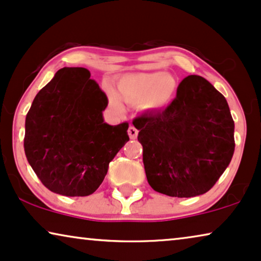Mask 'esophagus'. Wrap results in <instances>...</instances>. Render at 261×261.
I'll return each instance as SVG.
<instances>
[{"mask_svg":"<svg viewBox=\"0 0 261 261\" xmlns=\"http://www.w3.org/2000/svg\"><path fill=\"white\" fill-rule=\"evenodd\" d=\"M138 129L135 128L134 126H130L129 128H128V135H129V138L132 139V140H134V139L138 138Z\"/></svg>","mask_w":261,"mask_h":261,"instance_id":"1","label":"esophagus"}]
</instances>
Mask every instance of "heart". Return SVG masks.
<instances>
[{"label": "heart", "mask_w": 261, "mask_h": 261, "mask_svg": "<svg viewBox=\"0 0 261 261\" xmlns=\"http://www.w3.org/2000/svg\"><path fill=\"white\" fill-rule=\"evenodd\" d=\"M176 77L163 71L126 73L117 81L119 97L128 105H141L147 112H160L169 107L176 97ZM119 108V103L114 99Z\"/></svg>", "instance_id": "obj_1"}]
</instances>
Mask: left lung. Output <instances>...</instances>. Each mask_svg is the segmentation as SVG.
Returning a JSON list of instances; mask_svg holds the SVG:
<instances>
[{
    "label": "left lung",
    "mask_w": 261,
    "mask_h": 261,
    "mask_svg": "<svg viewBox=\"0 0 261 261\" xmlns=\"http://www.w3.org/2000/svg\"><path fill=\"white\" fill-rule=\"evenodd\" d=\"M153 190L195 197L214 187L234 154V121L223 95L201 76L181 81L163 112L133 121Z\"/></svg>",
    "instance_id": "1"
}]
</instances>
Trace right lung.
Instances as JSON below:
<instances>
[{
	"mask_svg": "<svg viewBox=\"0 0 261 261\" xmlns=\"http://www.w3.org/2000/svg\"><path fill=\"white\" fill-rule=\"evenodd\" d=\"M108 99L84 67H63L38 92L24 123L27 160L48 190L83 197L102 184L129 140L128 123L110 126Z\"/></svg>",
	"mask_w": 261,
	"mask_h": 261,
	"instance_id": "add662e5",
	"label": "right lung"
}]
</instances>
